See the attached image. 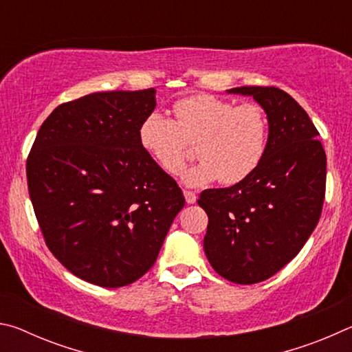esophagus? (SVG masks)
<instances>
[{
    "mask_svg": "<svg viewBox=\"0 0 352 352\" xmlns=\"http://www.w3.org/2000/svg\"><path fill=\"white\" fill-rule=\"evenodd\" d=\"M183 194H184V199H186V204H195V201H197V194L192 192V190L184 189Z\"/></svg>",
    "mask_w": 352,
    "mask_h": 352,
    "instance_id": "34e87169",
    "label": "esophagus"
}]
</instances>
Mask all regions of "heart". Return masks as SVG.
Returning a JSON list of instances; mask_svg holds the SVG:
<instances>
[{"label":"heart","mask_w":352,"mask_h":352,"mask_svg":"<svg viewBox=\"0 0 352 352\" xmlns=\"http://www.w3.org/2000/svg\"><path fill=\"white\" fill-rule=\"evenodd\" d=\"M172 113L174 119L151 113L138 130L141 147L166 174L182 170L190 144H195L200 162L182 177L192 186L214 180L231 186L258 169L269 140V118L261 105L192 94L178 99Z\"/></svg>","instance_id":"b5f03b06"}]
</instances>
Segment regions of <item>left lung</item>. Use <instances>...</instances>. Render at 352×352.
<instances>
[{
	"label": "left lung",
	"instance_id": "8db88e82",
	"mask_svg": "<svg viewBox=\"0 0 352 352\" xmlns=\"http://www.w3.org/2000/svg\"><path fill=\"white\" fill-rule=\"evenodd\" d=\"M253 96L269 118L265 153L247 180L206 189V258L236 284L269 279L300 253L317 226L326 192V153L305 109L276 87L230 90Z\"/></svg>",
	"mask_w": 352,
	"mask_h": 352
}]
</instances>
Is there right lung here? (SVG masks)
<instances>
[{"instance_id": "right-lung-1", "label": "right lung", "mask_w": 352, "mask_h": 352, "mask_svg": "<svg viewBox=\"0 0 352 352\" xmlns=\"http://www.w3.org/2000/svg\"><path fill=\"white\" fill-rule=\"evenodd\" d=\"M153 109V88L63 102L28 155L29 197L47 248L100 287L144 275L184 206L177 182L140 144Z\"/></svg>"}]
</instances>
